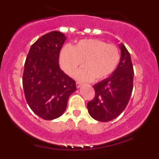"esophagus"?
<instances>
[{
  "label": "esophagus",
  "instance_id": "obj_1",
  "mask_svg": "<svg viewBox=\"0 0 159 159\" xmlns=\"http://www.w3.org/2000/svg\"><path fill=\"white\" fill-rule=\"evenodd\" d=\"M81 84H82V83H81V82H79V81L76 82V87H77L78 88H79V87L81 86Z\"/></svg>",
  "mask_w": 159,
  "mask_h": 159
}]
</instances>
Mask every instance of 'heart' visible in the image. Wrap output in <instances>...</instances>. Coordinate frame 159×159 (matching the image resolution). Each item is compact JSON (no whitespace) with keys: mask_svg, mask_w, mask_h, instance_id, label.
<instances>
[{"mask_svg":"<svg viewBox=\"0 0 159 159\" xmlns=\"http://www.w3.org/2000/svg\"><path fill=\"white\" fill-rule=\"evenodd\" d=\"M120 60L117 46L98 39L81 40L73 47L66 45L60 55L62 69L70 76L75 75L84 62V68L77 74L81 81H101L109 77Z\"/></svg>","mask_w":159,"mask_h":159,"instance_id":"1","label":"heart"}]
</instances>
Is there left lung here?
I'll use <instances>...</instances> for the list:
<instances>
[{
	"instance_id": "8db88e82",
	"label": "left lung",
	"mask_w": 159,
	"mask_h": 159,
	"mask_svg": "<svg viewBox=\"0 0 159 159\" xmlns=\"http://www.w3.org/2000/svg\"><path fill=\"white\" fill-rule=\"evenodd\" d=\"M117 68L109 78L93 86L95 96L87 103L89 114L95 120L108 122L126 107L133 90L134 69L131 56L123 43Z\"/></svg>"
}]
</instances>
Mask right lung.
<instances>
[{
	"label": "right lung",
	"instance_id": "right-lung-1",
	"mask_svg": "<svg viewBox=\"0 0 159 159\" xmlns=\"http://www.w3.org/2000/svg\"><path fill=\"white\" fill-rule=\"evenodd\" d=\"M66 39L59 31L45 34L31 45L25 61V98L30 109L43 120L61 116L69 96L76 90L75 81L60 68V52Z\"/></svg>",
	"mask_w": 159,
	"mask_h": 159
}]
</instances>
